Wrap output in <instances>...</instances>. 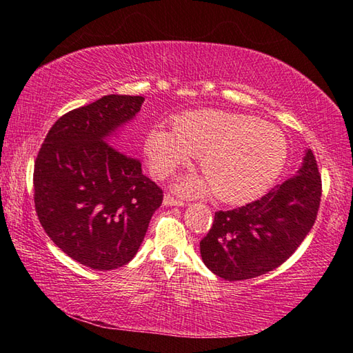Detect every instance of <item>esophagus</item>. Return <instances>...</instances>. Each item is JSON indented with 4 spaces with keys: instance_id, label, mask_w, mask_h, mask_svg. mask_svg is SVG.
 Instances as JSON below:
<instances>
[{
    "instance_id": "obj_1",
    "label": "esophagus",
    "mask_w": 353,
    "mask_h": 353,
    "mask_svg": "<svg viewBox=\"0 0 353 353\" xmlns=\"http://www.w3.org/2000/svg\"><path fill=\"white\" fill-rule=\"evenodd\" d=\"M163 205H166V207H183L185 202L176 199L174 196H171V194H165Z\"/></svg>"
}]
</instances>
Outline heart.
Masks as SVG:
<instances>
[{
    "mask_svg": "<svg viewBox=\"0 0 353 353\" xmlns=\"http://www.w3.org/2000/svg\"><path fill=\"white\" fill-rule=\"evenodd\" d=\"M174 132L149 130L145 152L149 168L165 177L199 155L203 176H187L176 183L185 196H214L227 204L254 201L282 172L288 145L279 128L243 113L223 110L187 112L174 119Z\"/></svg>",
    "mask_w": 353,
    "mask_h": 353,
    "instance_id": "b5f03b06",
    "label": "heart"
}]
</instances>
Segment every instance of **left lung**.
Listing matches in <instances>:
<instances>
[{
	"label": "left lung",
	"mask_w": 353,
	"mask_h": 353,
	"mask_svg": "<svg viewBox=\"0 0 353 353\" xmlns=\"http://www.w3.org/2000/svg\"><path fill=\"white\" fill-rule=\"evenodd\" d=\"M318 163L307 149L303 162L282 185L250 204L214 213L201 241V256L218 277L236 282L276 270L294 254L316 221L321 202Z\"/></svg>",
	"instance_id": "obj_1"
}]
</instances>
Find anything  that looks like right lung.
Segmentation results:
<instances>
[{"label": "right lung", "mask_w": 353, "mask_h": 353, "mask_svg": "<svg viewBox=\"0 0 353 353\" xmlns=\"http://www.w3.org/2000/svg\"><path fill=\"white\" fill-rule=\"evenodd\" d=\"M143 101L107 94L65 113L35 159L34 202L41 227L57 248L94 271L132 260L162 205L163 191L143 174L140 160L112 146V137L134 119Z\"/></svg>", "instance_id": "add662e5"}]
</instances>
